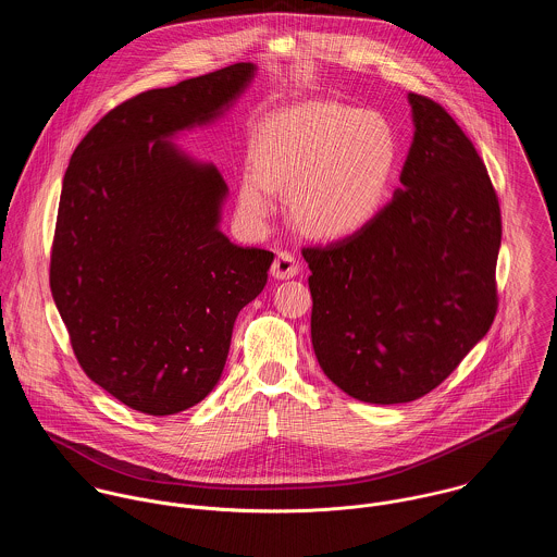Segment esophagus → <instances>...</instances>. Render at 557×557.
Returning <instances> with one entry per match:
<instances>
[{"label":"esophagus","mask_w":557,"mask_h":557,"mask_svg":"<svg viewBox=\"0 0 557 557\" xmlns=\"http://www.w3.org/2000/svg\"><path fill=\"white\" fill-rule=\"evenodd\" d=\"M300 272V265L296 261V257L287 250L278 252L272 268H270V274L276 278V281H287V278H294L296 274Z\"/></svg>","instance_id":"obj_1"}]
</instances>
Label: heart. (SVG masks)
Segmentation results:
<instances>
[{"label": "heart", "instance_id": "obj_1", "mask_svg": "<svg viewBox=\"0 0 557 557\" xmlns=\"http://www.w3.org/2000/svg\"><path fill=\"white\" fill-rule=\"evenodd\" d=\"M239 210L265 221L272 190L287 193L292 223L309 238L345 239L382 212L397 169V135L371 109L302 102L268 115L248 144Z\"/></svg>", "mask_w": 557, "mask_h": 557}]
</instances>
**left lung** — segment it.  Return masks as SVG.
I'll return each mask as SVG.
<instances>
[{"label":"left lung","mask_w":557,"mask_h":557,"mask_svg":"<svg viewBox=\"0 0 557 557\" xmlns=\"http://www.w3.org/2000/svg\"><path fill=\"white\" fill-rule=\"evenodd\" d=\"M407 100L413 139L393 201L356 236L302 250L319 367L375 405L437 388L497 309L502 219L484 162L437 102Z\"/></svg>","instance_id":"left-lung-1"}]
</instances>
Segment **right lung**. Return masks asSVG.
Segmentation results:
<instances>
[{
	"mask_svg": "<svg viewBox=\"0 0 557 557\" xmlns=\"http://www.w3.org/2000/svg\"><path fill=\"white\" fill-rule=\"evenodd\" d=\"M257 75L239 62L144 91L109 111L64 175L51 294L87 377L148 416H171L219 384L239 311L274 252L221 232L230 188L175 146L227 115Z\"/></svg>",
	"mask_w": 557,
	"mask_h": 557,
	"instance_id": "right-lung-1",
	"label": "right lung"
}]
</instances>
